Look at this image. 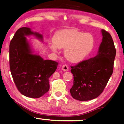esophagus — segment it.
Segmentation results:
<instances>
[{
    "label": "esophagus",
    "mask_w": 124,
    "mask_h": 124,
    "mask_svg": "<svg viewBox=\"0 0 124 124\" xmlns=\"http://www.w3.org/2000/svg\"><path fill=\"white\" fill-rule=\"evenodd\" d=\"M62 70L64 71H67L69 70L68 66L66 65H63V66H62Z\"/></svg>",
    "instance_id": "34e87169"
}]
</instances>
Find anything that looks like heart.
<instances>
[{"label": "heart", "instance_id": "1", "mask_svg": "<svg viewBox=\"0 0 124 124\" xmlns=\"http://www.w3.org/2000/svg\"><path fill=\"white\" fill-rule=\"evenodd\" d=\"M49 44L50 50L57 53L58 49H65V57L70 62L78 63L85 59L93 50V37L88 33L75 29H64L57 31Z\"/></svg>", "mask_w": 124, "mask_h": 124}]
</instances>
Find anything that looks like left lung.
<instances>
[{"instance_id":"8db88e82","label":"left lung","mask_w":124,"mask_h":124,"mask_svg":"<svg viewBox=\"0 0 124 124\" xmlns=\"http://www.w3.org/2000/svg\"><path fill=\"white\" fill-rule=\"evenodd\" d=\"M101 32L103 38L97 55L71 67L74 83L70 92L77 100L88 101L98 98L113 73L116 49L110 34L104 29Z\"/></svg>"}]
</instances>
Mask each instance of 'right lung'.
<instances>
[{
  "label": "right lung",
  "instance_id": "obj_1",
  "mask_svg": "<svg viewBox=\"0 0 124 124\" xmlns=\"http://www.w3.org/2000/svg\"><path fill=\"white\" fill-rule=\"evenodd\" d=\"M33 36L43 42V36L31 28L18 29L9 44V67L16 87L28 98H39L48 92L49 78L55 71L58 63L45 60L34 53L26 37Z\"/></svg>",
  "mask_w": 124,
  "mask_h": 124
}]
</instances>
